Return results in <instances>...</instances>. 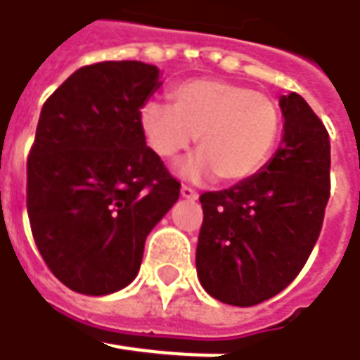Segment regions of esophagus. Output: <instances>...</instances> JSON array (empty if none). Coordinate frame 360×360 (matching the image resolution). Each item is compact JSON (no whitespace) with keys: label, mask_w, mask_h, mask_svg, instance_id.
<instances>
[{"label":"esophagus","mask_w":360,"mask_h":360,"mask_svg":"<svg viewBox=\"0 0 360 360\" xmlns=\"http://www.w3.org/2000/svg\"><path fill=\"white\" fill-rule=\"evenodd\" d=\"M181 197H183V199H187V201H195L199 195H197V191H195V189L187 187V185H183V187H181Z\"/></svg>","instance_id":"34e87169"}]
</instances>
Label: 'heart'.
Instances as JSON below:
<instances>
[{"label": "heart", "mask_w": 360, "mask_h": 360, "mask_svg": "<svg viewBox=\"0 0 360 360\" xmlns=\"http://www.w3.org/2000/svg\"><path fill=\"white\" fill-rule=\"evenodd\" d=\"M173 105L147 101L139 127L147 145L175 159L197 137L199 153L179 165L185 179L219 175L225 183L253 177L265 167L281 129V111L265 94L225 79H189L171 91Z\"/></svg>", "instance_id": "heart-1"}]
</instances>
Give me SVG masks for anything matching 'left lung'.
<instances>
[{
  "instance_id": "1",
  "label": "left lung",
  "mask_w": 360,
  "mask_h": 360,
  "mask_svg": "<svg viewBox=\"0 0 360 360\" xmlns=\"http://www.w3.org/2000/svg\"><path fill=\"white\" fill-rule=\"evenodd\" d=\"M283 139L265 167L225 191L203 193L197 277L217 301L253 307L307 263L328 201L330 143L301 95H281Z\"/></svg>"
}]
</instances>
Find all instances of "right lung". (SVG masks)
Returning a JSON list of instances; mask_svg holds the SVG:
<instances>
[{
    "mask_svg": "<svg viewBox=\"0 0 360 360\" xmlns=\"http://www.w3.org/2000/svg\"><path fill=\"white\" fill-rule=\"evenodd\" d=\"M159 87L155 65L103 61L71 73L41 107L27 213L45 265L71 291L127 287L147 235L179 199L139 127V109Z\"/></svg>",
    "mask_w": 360,
    "mask_h": 360,
    "instance_id": "1",
    "label": "right lung"
}]
</instances>
